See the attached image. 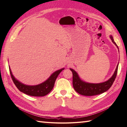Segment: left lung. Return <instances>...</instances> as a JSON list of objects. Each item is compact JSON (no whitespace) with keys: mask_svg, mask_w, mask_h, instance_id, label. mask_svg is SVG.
I'll return each instance as SVG.
<instances>
[{"mask_svg":"<svg viewBox=\"0 0 127 127\" xmlns=\"http://www.w3.org/2000/svg\"><path fill=\"white\" fill-rule=\"evenodd\" d=\"M110 39H111L112 42L118 48V46L114 41V39L112 35H110ZM118 64L117 65L116 69L114 72V75L110 79L102 83H90L82 81L79 77L77 72L74 70L70 69L72 73V85L74 90L78 93L85 96H92L98 95L101 94L107 91L111 87L112 85L114 83V81L117 76L118 71Z\"/></svg>","mask_w":127,"mask_h":127,"instance_id":"1","label":"left lung"}]
</instances>
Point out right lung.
I'll return each mask as SVG.
<instances>
[{"instance_id":"right-lung-1","label":"right lung","mask_w":127,"mask_h":127,"mask_svg":"<svg viewBox=\"0 0 127 127\" xmlns=\"http://www.w3.org/2000/svg\"><path fill=\"white\" fill-rule=\"evenodd\" d=\"M64 69V68L61 69L53 72L46 81L36 86H28L21 83L13 76L10 68L9 70L13 82L19 91L27 94L28 95L34 96H43L47 95L52 91L57 77H58L59 73Z\"/></svg>"}]
</instances>
